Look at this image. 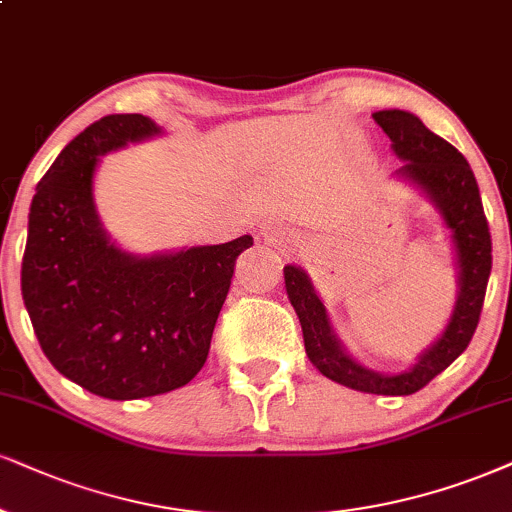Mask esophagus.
Listing matches in <instances>:
<instances>
[{
  "label": "esophagus",
  "instance_id": "1",
  "mask_svg": "<svg viewBox=\"0 0 512 512\" xmlns=\"http://www.w3.org/2000/svg\"><path fill=\"white\" fill-rule=\"evenodd\" d=\"M263 239H266V244L270 246H285L287 244V232L282 230V227H275V225H266L261 230Z\"/></svg>",
  "mask_w": 512,
  "mask_h": 512
}]
</instances>
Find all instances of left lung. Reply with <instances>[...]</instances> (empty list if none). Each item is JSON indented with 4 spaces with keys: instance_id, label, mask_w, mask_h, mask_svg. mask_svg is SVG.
<instances>
[{
    "instance_id": "left-lung-1",
    "label": "left lung",
    "mask_w": 512,
    "mask_h": 512,
    "mask_svg": "<svg viewBox=\"0 0 512 512\" xmlns=\"http://www.w3.org/2000/svg\"><path fill=\"white\" fill-rule=\"evenodd\" d=\"M375 123L387 132L391 151L403 161L394 170L399 178L420 189L437 208L449 230L458 270V296L451 318L437 342L427 346L415 363L403 372H380L358 363L332 330L330 315L315 294L304 268L285 266V287L301 332L306 356L327 380L344 387L382 396H408L430 384L468 349L482 313L484 294L491 275V235L484 216L482 197L470 163L449 142L425 128L415 113L384 109L372 113Z\"/></svg>"
}]
</instances>
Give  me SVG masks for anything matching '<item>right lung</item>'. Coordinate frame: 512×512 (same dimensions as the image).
<instances>
[{
    "label": "right lung",
    "instance_id": "obj_1",
    "mask_svg": "<svg viewBox=\"0 0 512 512\" xmlns=\"http://www.w3.org/2000/svg\"><path fill=\"white\" fill-rule=\"evenodd\" d=\"M142 113H113L63 147L28 213L21 292L44 356L113 401L166 394L204 368L235 261L251 235L140 256L113 242L94 206L99 156L151 140Z\"/></svg>",
    "mask_w": 512,
    "mask_h": 512
}]
</instances>
